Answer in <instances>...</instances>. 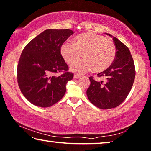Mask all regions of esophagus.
<instances>
[{"label": "esophagus", "instance_id": "34e87169", "mask_svg": "<svg viewBox=\"0 0 151 151\" xmlns=\"http://www.w3.org/2000/svg\"><path fill=\"white\" fill-rule=\"evenodd\" d=\"M81 75H74V78H76V79H77V78H81Z\"/></svg>", "mask_w": 151, "mask_h": 151}]
</instances>
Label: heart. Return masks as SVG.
Returning a JSON list of instances; mask_svg holds the SVG:
<instances>
[{
	"label": "heart",
	"instance_id": "1",
	"mask_svg": "<svg viewBox=\"0 0 151 151\" xmlns=\"http://www.w3.org/2000/svg\"><path fill=\"white\" fill-rule=\"evenodd\" d=\"M73 43L61 44L60 53L65 62L72 64L82 55L84 59L71 65V71L77 74L92 70L102 73L115 61L116 47L114 42L105 36L92 33L81 34L73 38Z\"/></svg>",
	"mask_w": 151,
	"mask_h": 151
}]
</instances>
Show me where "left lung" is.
I'll list each match as a JSON object with an SVG mask.
<instances>
[{"instance_id": "8db88e82", "label": "left lung", "mask_w": 151, "mask_h": 151, "mask_svg": "<svg viewBox=\"0 0 151 151\" xmlns=\"http://www.w3.org/2000/svg\"><path fill=\"white\" fill-rule=\"evenodd\" d=\"M116 47V57L111 66L98 76L105 78V83L89 77L90 86L87 90L88 99L93 105L103 109L115 108L124 101L134 82V61L128 47L110 34Z\"/></svg>"}]
</instances>
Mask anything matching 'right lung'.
<instances>
[{
	"label": "right lung",
	"mask_w": 151,
	"mask_h": 151,
	"mask_svg": "<svg viewBox=\"0 0 151 151\" xmlns=\"http://www.w3.org/2000/svg\"><path fill=\"white\" fill-rule=\"evenodd\" d=\"M74 32L70 29H47L23 49L17 68L18 86L24 97L40 107L53 105L62 99L74 74L60 53V47ZM63 71L57 77L55 74Z\"/></svg>",
	"instance_id": "1"
}]
</instances>
